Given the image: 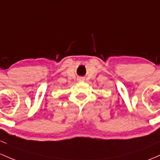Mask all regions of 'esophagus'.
I'll use <instances>...</instances> for the list:
<instances>
[{
  "label": "esophagus",
  "mask_w": 160,
  "mask_h": 160,
  "mask_svg": "<svg viewBox=\"0 0 160 160\" xmlns=\"http://www.w3.org/2000/svg\"><path fill=\"white\" fill-rule=\"evenodd\" d=\"M78 80H79V81H83L84 79H83V78H80V79H78Z\"/></svg>",
  "instance_id": "esophagus-1"
}]
</instances>
